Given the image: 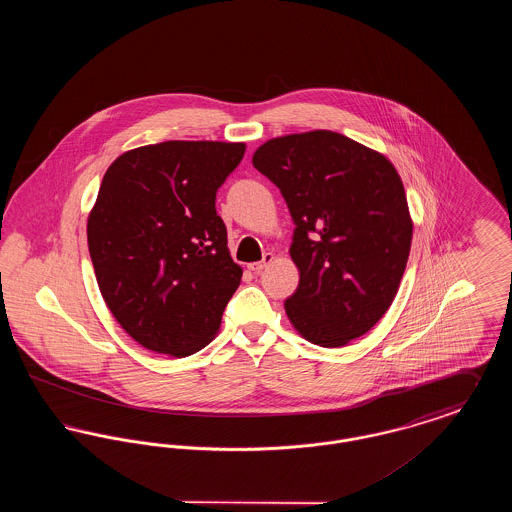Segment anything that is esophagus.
I'll return each mask as SVG.
<instances>
[{"label":"esophagus","mask_w":512,"mask_h":512,"mask_svg":"<svg viewBox=\"0 0 512 512\" xmlns=\"http://www.w3.org/2000/svg\"><path fill=\"white\" fill-rule=\"evenodd\" d=\"M272 261H274V255H272V253H267V255L263 257V261H259V263H251V265H249V270H253V272H257V274H259V272H263V270H265Z\"/></svg>","instance_id":"1"}]
</instances>
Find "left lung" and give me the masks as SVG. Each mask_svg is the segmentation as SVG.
Returning a JSON list of instances; mask_svg holds the SVG:
<instances>
[{
  "label": "left lung",
  "instance_id": "left-lung-1",
  "mask_svg": "<svg viewBox=\"0 0 512 512\" xmlns=\"http://www.w3.org/2000/svg\"><path fill=\"white\" fill-rule=\"evenodd\" d=\"M253 167L290 209L299 286L286 315L305 340L341 347L390 309L407 267L413 220L390 161L330 130L268 140Z\"/></svg>",
  "mask_w": 512,
  "mask_h": 512
}]
</instances>
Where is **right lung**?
Wrapping results in <instances>:
<instances>
[{"label":"right lung","instance_id":"1","mask_svg":"<svg viewBox=\"0 0 512 512\" xmlns=\"http://www.w3.org/2000/svg\"><path fill=\"white\" fill-rule=\"evenodd\" d=\"M245 144L163 142L122 153L88 217L99 292L130 338L188 357L219 330L242 280L217 215Z\"/></svg>","mask_w":512,"mask_h":512}]
</instances>
